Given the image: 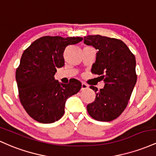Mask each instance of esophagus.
<instances>
[{"label":"esophagus","mask_w":156,"mask_h":156,"mask_svg":"<svg viewBox=\"0 0 156 156\" xmlns=\"http://www.w3.org/2000/svg\"><path fill=\"white\" fill-rule=\"evenodd\" d=\"M88 86H87V85H86L85 83H82V87H81V90H85V89H87Z\"/></svg>","instance_id":"1"}]
</instances>
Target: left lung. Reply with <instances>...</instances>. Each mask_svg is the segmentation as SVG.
Returning a JSON list of instances; mask_svg holds the SVG:
<instances>
[{"instance_id": "obj_1", "label": "left lung", "mask_w": 156, "mask_h": 156, "mask_svg": "<svg viewBox=\"0 0 156 156\" xmlns=\"http://www.w3.org/2000/svg\"><path fill=\"white\" fill-rule=\"evenodd\" d=\"M84 43L97 50L91 72L99 75L104 88L96 93L94 101L87 105L89 115L100 122H111L125 111L137 80L136 58L122 40L108 37L88 35Z\"/></svg>"}]
</instances>
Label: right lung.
<instances>
[{
	"instance_id": "add662e5",
	"label": "right lung",
	"mask_w": 156,
	"mask_h": 156,
	"mask_svg": "<svg viewBox=\"0 0 156 156\" xmlns=\"http://www.w3.org/2000/svg\"><path fill=\"white\" fill-rule=\"evenodd\" d=\"M83 37L45 36L36 40L24 51L16 70L19 98L31 118L40 123L58 121L64 114L66 100L77 94L82 83L76 79L69 84L55 80L57 69L63 67L64 51Z\"/></svg>"
}]
</instances>
